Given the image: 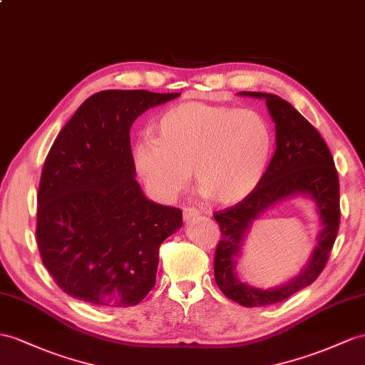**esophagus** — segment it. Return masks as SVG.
I'll list each match as a JSON object with an SVG mask.
<instances>
[{
  "instance_id": "34e87169",
  "label": "esophagus",
  "mask_w": 365,
  "mask_h": 365,
  "mask_svg": "<svg viewBox=\"0 0 365 365\" xmlns=\"http://www.w3.org/2000/svg\"><path fill=\"white\" fill-rule=\"evenodd\" d=\"M197 216H199V211L195 210V208H185L183 210V219H185V222H190V220L195 219Z\"/></svg>"
}]
</instances>
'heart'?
<instances>
[{
    "mask_svg": "<svg viewBox=\"0 0 365 365\" xmlns=\"http://www.w3.org/2000/svg\"><path fill=\"white\" fill-rule=\"evenodd\" d=\"M154 137L134 145V166L160 200H173L190 180L222 205L256 190L273 153L274 135L264 115L251 109L188 101L165 110Z\"/></svg>",
    "mask_w": 365,
    "mask_h": 365,
    "instance_id": "obj_1",
    "label": "heart"
}]
</instances>
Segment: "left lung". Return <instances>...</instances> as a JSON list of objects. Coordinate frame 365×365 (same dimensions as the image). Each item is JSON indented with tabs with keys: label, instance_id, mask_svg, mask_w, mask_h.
<instances>
[{
	"label": "left lung",
	"instance_id": "8db88e82",
	"mask_svg": "<svg viewBox=\"0 0 365 365\" xmlns=\"http://www.w3.org/2000/svg\"><path fill=\"white\" fill-rule=\"evenodd\" d=\"M239 96L265 100L274 123L276 151L256 190L235 207L214 214L222 231L214 277L231 301L244 307H265L285 301L321 274L339 228V180L324 138L288 101L265 92L244 91ZM296 197L313 202L320 220L311 256L296 277L277 287L260 289L245 283L237 264L250 227L279 201Z\"/></svg>",
	"mask_w": 365,
	"mask_h": 365
}]
</instances>
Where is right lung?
Masks as SVG:
<instances>
[{"label": "right lung", "mask_w": 365, "mask_h": 365, "mask_svg": "<svg viewBox=\"0 0 365 365\" xmlns=\"http://www.w3.org/2000/svg\"><path fill=\"white\" fill-rule=\"evenodd\" d=\"M179 96L97 92L55 138L41 173L36 240L43 264L69 296L133 307L154 287L158 247L180 230L182 211L145 195L129 130L145 110Z\"/></svg>", "instance_id": "right-lung-1"}]
</instances>
